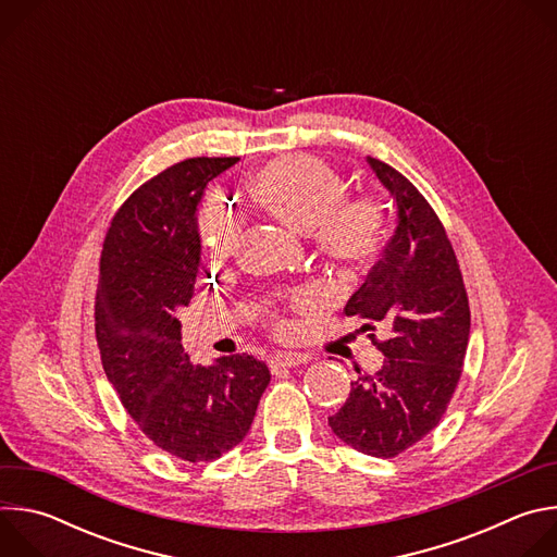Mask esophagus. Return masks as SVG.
<instances>
[{
	"instance_id": "1",
	"label": "esophagus",
	"mask_w": 557,
	"mask_h": 557,
	"mask_svg": "<svg viewBox=\"0 0 557 557\" xmlns=\"http://www.w3.org/2000/svg\"><path fill=\"white\" fill-rule=\"evenodd\" d=\"M304 361H306V359H304L301 355H297V352H277V355H273V357L269 359V368H271L273 374H280L282 370L295 368V366H299V363H304Z\"/></svg>"
}]
</instances>
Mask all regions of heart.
<instances>
[{
	"label": "heart",
	"mask_w": 557,
	"mask_h": 557,
	"mask_svg": "<svg viewBox=\"0 0 557 557\" xmlns=\"http://www.w3.org/2000/svg\"><path fill=\"white\" fill-rule=\"evenodd\" d=\"M249 194L260 209L297 233H310L317 256L331 267L357 273L368 269L389 240L387 213L372 194H346L342 174L308 153L280 156L249 181ZM243 220L218 198L198 211L202 249L213 258L233 251ZM308 306V299H299Z\"/></svg>",
	"instance_id": "obj_1"
}]
</instances>
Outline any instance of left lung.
Returning a JSON list of instances; mask_svg holds the SVG:
<instances>
[{
  "label": "left lung",
  "instance_id": "1",
  "mask_svg": "<svg viewBox=\"0 0 557 557\" xmlns=\"http://www.w3.org/2000/svg\"><path fill=\"white\" fill-rule=\"evenodd\" d=\"M376 178L399 209V224L366 282L348 299L346 317L385 355L363 372L331 430L352 449L392 458L425 438L447 412L469 342V299L447 231L425 196L394 168L370 158ZM381 325L386 337L373 331Z\"/></svg>",
  "mask_w": 557,
  "mask_h": 557
}]
</instances>
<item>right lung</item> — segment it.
Listing matches in <instances>:
<instances>
[{"label": "right lung", "mask_w": 557, "mask_h": 557, "mask_svg": "<svg viewBox=\"0 0 557 557\" xmlns=\"http://www.w3.org/2000/svg\"><path fill=\"white\" fill-rule=\"evenodd\" d=\"M237 161L198 156L149 178L114 213L99 264L95 331L103 370L138 430L187 462L243 443L271 381L251 355L194 366L176 320L200 269L198 202Z\"/></svg>", "instance_id": "right-lung-1"}]
</instances>
